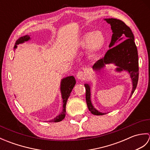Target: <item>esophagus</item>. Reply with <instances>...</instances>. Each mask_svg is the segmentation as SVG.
<instances>
[{
	"mask_svg": "<svg viewBox=\"0 0 150 150\" xmlns=\"http://www.w3.org/2000/svg\"><path fill=\"white\" fill-rule=\"evenodd\" d=\"M77 78L79 79V80H84V79L86 78V74L83 71H79L77 73Z\"/></svg>",
	"mask_w": 150,
	"mask_h": 150,
	"instance_id": "34e87169",
	"label": "esophagus"
}]
</instances>
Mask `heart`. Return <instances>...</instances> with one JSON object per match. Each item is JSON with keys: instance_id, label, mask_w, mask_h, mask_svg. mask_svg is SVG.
I'll return each instance as SVG.
<instances>
[{"instance_id": "1", "label": "heart", "mask_w": 150, "mask_h": 150, "mask_svg": "<svg viewBox=\"0 0 150 150\" xmlns=\"http://www.w3.org/2000/svg\"><path fill=\"white\" fill-rule=\"evenodd\" d=\"M106 43V37L100 30L88 31L83 33L79 39L77 47L79 49H87V53L93 57L100 53Z\"/></svg>"}]
</instances>
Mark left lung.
I'll list each match as a JSON object with an SVG mask.
<instances>
[{"instance_id":"8db88e82","label":"left lung","mask_w":150,"mask_h":150,"mask_svg":"<svg viewBox=\"0 0 150 150\" xmlns=\"http://www.w3.org/2000/svg\"><path fill=\"white\" fill-rule=\"evenodd\" d=\"M104 20L110 24L113 33L109 45L110 50L105 54L104 58L95 63L93 66V70L95 71H100L106 65L113 64L116 66L115 71L117 73L128 72L132 84V90L129 97L130 98L135 90L139 79L138 52L134 42V36L131 29L122 21L113 18H104ZM122 41L123 42H122ZM91 84V82L84 84L86 90V100L88 110L95 115H103L106 113L97 110L92 104Z\"/></svg>"}]
</instances>
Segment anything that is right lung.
Returning <instances> with one entry per match:
<instances>
[{
  "label": "right lung",
  "instance_id": "1",
  "mask_svg": "<svg viewBox=\"0 0 150 150\" xmlns=\"http://www.w3.org/2000/svg\"><path fill=\"white\" fill-rule=\"evenodd\" d=\"M31 39V38L30 37V35H26L19 38V39L16 41V43L14 46V51L17 48V45H19V44H23L25 42H28V41L30 40ZM75 84L76 81L73 76H68V77L61 79L60 85V91L62 98V111H61V113H59V115H57L56 117L54 118L53 119L47 120V122H58L64 119L66 115V106L67 100H68L70 93H71L72 90L73 88H74Z\"/></svg>",
  "mask_w": 150,
  "mask_h": 150
}]
</instances>
